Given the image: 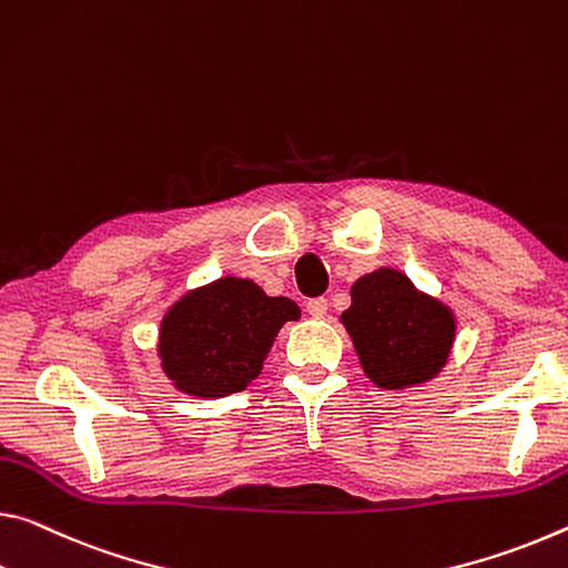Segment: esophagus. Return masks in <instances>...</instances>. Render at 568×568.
Listing matches in <instances>:
<instances>
[{
	"label": "esophagus",
	"instance_id": "34e87169",
	"mask_svg": "<svg viewBox=\"0 0 568 568\" xmlns=\"http://www.w3.org/2000/svg\"><path fill=\"white\" fill-rule=\"evenodd\" d=\"M305 311L311 313V316H326V311H328V301L326 298H311L308 303H305Z\"/></svg>",
	"mask_w": 568,
	"mask_h": 568
}]
</instances>
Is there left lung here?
I'll return each mask as SVG.
<instances>
[{
    "label": "left lung",
    "instance_id": "8db88e82",
    "mask_svg": "<svg viewBox=\"0 0 568 568\" xmlns=\"http://www.w3.org/2000/svg\"><path fill=\"white\" fill-rule=\"evenodd\" d=\"M364 374L382 389H407L443 372L455 341V313L417 291L407 275L379 267L351 285L341 313Z\"/></svg>",
    "mask_w": 568,
    "mask_h": 568
}]
</instances>
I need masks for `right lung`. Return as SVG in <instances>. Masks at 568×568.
Returning a JSON list of instances; mask_svg holds the SVG:
<instances>
[{
	"instance_id": "1",
	"label": "right lung",
	"mask_w": 568,
	"mask_h": 568,
	"mask_svg": "<svg viewBox=\"0 0 568 568\" xmlns=\"http://www.w3.org/2000/svg\"><path fill=\"white\" fill-rule=\"evenodd\" d=\"M298 318L291 298H270L247 277H220L182 295L161 318V368L189 397H227L263 372L277 331Z\"/></svg>"
}]
</instances>
